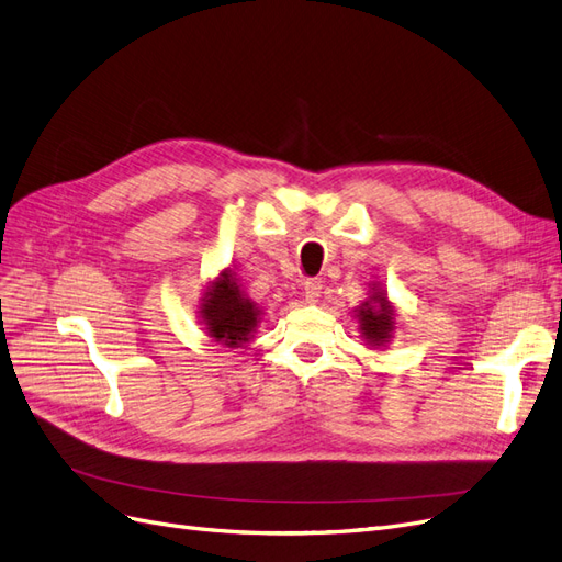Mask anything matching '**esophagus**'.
Instances as JSON below:
<instances>
[{
    "instance_id": "34e87169",
    "label": "esophagus",
    "mask_w": 562,
    "mask_h": 562,
    "mask_svg": "<svg viewBox=\"0 0 562 562\" xmlns=\"http://www.w3.org/2000/svg\"><path fill=\"white\" fill-rule=\"evenodd\" d=\"M321 288H323V283L318 279H307V281H304V300L316 302L318 295H321Z\"/></svg>"
}]
</instances>
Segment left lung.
Instances as JSON below:
<instances>
[{
	"label": "left lung",
	"instance_id": "obj_1",
	"mask_svg": "<svg viewBox=\"0 0 562 562\" xmlns=\"http://www.w3.org/2000/svg\"><path fill=\"white\" fill-rule=\"evenodd\" d=\"M356 316H359L361 333L370 347H382L389 342L391 330H394V310H391L384 293H372V297L356 310Z\"/></svg>",
	"mask_w": 562,
	"mask_h": 562
}]
</instances>
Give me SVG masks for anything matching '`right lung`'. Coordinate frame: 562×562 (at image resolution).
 <instances>
[{
  "instance_id": "obj_1",
  "label": "right lung",
  "mask_w": 562,
  "mask_h": 562,
  "mask_svg": "<svg viewBox=\"0 0 562 562\" xmlns=\"http://www.w3.org/2000/svg\"><path fill=\"white\" fill-rule=\"evenodd\" d=\"M258 314L260 310L241 293L229 269L211 283L201 304V318L209 335L227 347L248 342V335L258 326Z\"/></svg>"
}]
</instances>
